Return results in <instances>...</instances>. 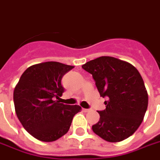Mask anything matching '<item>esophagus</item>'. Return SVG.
<instances>
[{
    "instance_id": "1",
    "label": "esophagus",
    "mask_w": 160,
    "mask_h": 160,
    "mask_svg": "<svg viewBox=\"0 0 160 160\" xmlns=\"http://www.w3.org/2000/svg\"><path fill=\"white\" fill-rule=\"evenodd\" d=\"M83 111H84V112H89L90 111V109H87V108H83Z\"/></svg>"
}]
</instances>
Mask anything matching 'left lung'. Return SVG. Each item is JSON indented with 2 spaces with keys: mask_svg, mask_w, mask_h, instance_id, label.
I'll return each instance as SVG.
<instances>
[{
  "mask_svg": "<svg viewBox=\"0 0 160 160\" xmlns=\"http://www.w3.org/2000/svg\"><path fill=\"white\" fill-rule=\"evenodd\" d=\"M93 76L100 96L108 97L106 108L93 125L96 135L108 142L132 136L142 122L148 107V93L137 69L112 57H100L83 65Z\"/></svg>",
  "mask_w": 160,
  "mask_h": 160,
  "instance_id": "8db88e82",
  "label": "left lung"
}]
</instances>
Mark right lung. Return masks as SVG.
Listing matches in <instances>:
<instances>
[{"mask_svg": "<svg viewBox=\"0 0 160 160\" xmlns=\"http://www.w3.org/2000/svg\"><path fill=\"white\" fill-rule=\"evenodd\" d=\"M74 68L58 62L31 66L22 74L14 89L16 115L24 129L37 140L52 142L67 134L79 105L61 103L62 79Z\"/></svg>", "mask_w": 160, "mask_h": 160, "instance_id": "right-lung-1", "label": "right lung"}]
</instances>
